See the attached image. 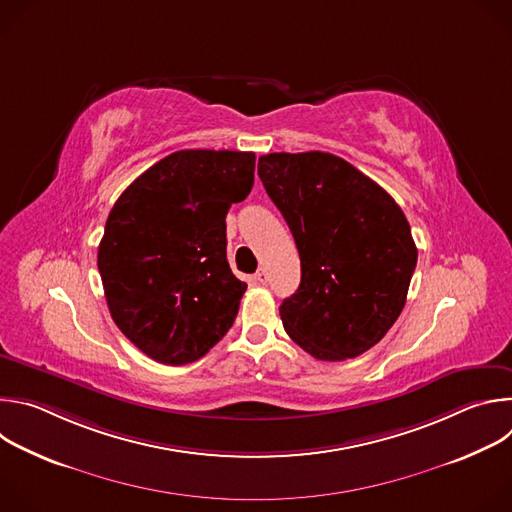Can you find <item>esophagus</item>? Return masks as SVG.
I'll use <instances>...</instances> for the list:
<instances>
[{
  "instance_id": "obj_1",
  "label": "esophagus",
  "mask_w": 512,
  "mask_h": 512,
  "mask_svg": "<svg viewBox=\"0 0 512 512\" xmlns=\"http://www.w3.org/2000/svg\"><path fill=\"white\" fill-rule=\"evenodd\" d=\"M255 281H257V283H261V285H265V283H267V271H265L263 267L255 273Z\"/></svg>"
}]
</instances>
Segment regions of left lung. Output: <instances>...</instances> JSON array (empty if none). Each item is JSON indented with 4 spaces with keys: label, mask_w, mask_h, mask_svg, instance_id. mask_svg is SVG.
Listing matches in <instances>:
<instances>
[{
    "label": "left lung",
    "mask_w": 512,
    "mask_h": 512,
    "mask_svg": "<svg viewBox=\"0 0 512 512\" xmlns=\"http://www.w3.org/2000/svg\"><path fill=\"white\" fill-rule=\"evenodd\" d=\"M257 174L294 235L302 281L279 306L289 338L318 360L354 358L399 318L417 247L399 204L326 152L267 154Z\"/></svg>",
    "instance_id": "8db88e82"
}]
</instances>
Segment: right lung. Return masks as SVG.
<instances>
[{
  "instance_id": "obj_1",
  "label": "right lung",
  "mask_w": 512,
  "mask_h": 512,
  "mask_svg": "<svg viewBox=\"0 0 512 512\" xmlns=\"http://www.w3.org/2000/svg\"><path fill=\"white\" fill-rule=\"evenodd\" d=\"M253 180V152L182 150L113 204L97 265L113 322L150 358L194 362L233 326L247 283L229 267L225 218Z\"/></svg>"
}]
</instances>
